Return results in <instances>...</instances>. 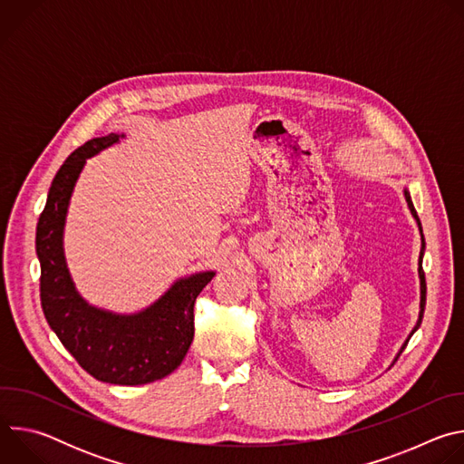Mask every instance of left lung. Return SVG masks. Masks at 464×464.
Here are the masks:
<instances>
[{"label": "left lung", "mask_w": 464, "mask_h": 464, "mask_svg": "<svg viewBox=\"0 0 464 464\" xmlns=\"http://www.w3.org/2000/svg\"><path fill=\"white\" fill-rule=\"evenodd\" d=\"M404 196H406V202H408V208H410V211H411V215H413V218L417 220V226H419V231H420V255H419V279H420V310H419V319H417V323H415V326H413V330L410 333V336H408V340L404 342V345L401 347V351L396 353V356H394V360H392V363L399 360V356L402 354V351L406 349V345H408V342H410V338L417 333L419 330V326H420V323H422V315H424V306H426V279H424V272H422V256H424V249H426V240H424V235H422V224H420V220H419V215H417V211H415V206H413V202H411V196H410V190L408 188H404ZM391 363V365H392Z\"/></svg>", "instance_id": "left-lung-1"}]
</instances>
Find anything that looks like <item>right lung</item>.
Segmentation results:
<instances>
[{
	"label": "right lung",
	"mask_w": 464,
	"mask_h": 464,
	"mask_svg": "<svg viewBox=\"0 0 464 464\" xmlns=\"http://www.w3.org/2000/svg\"><path fill=\"white\" fill-rule=\"evenodd\" d=\"M122 138L124 134L93 138L63 161L36 226V255L42 310L62 345L93 378L141 385L165 378L183 362L194 338V301L215 272L174 281L160 299L136 314L93 306L79 294L63 255L70 200L86 160Z\"/></svg>",
	"instance_id": "add662e5"
}]
</instances>
